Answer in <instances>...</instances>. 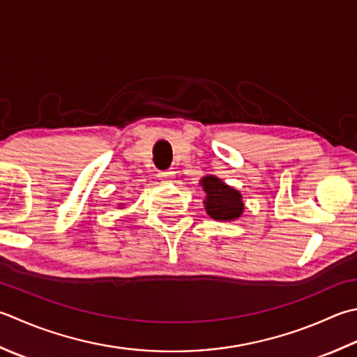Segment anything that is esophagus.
<instances>
[{"label": "esophagus", "instance_id": "34e87169", "mask_svg": "<svg viewBox=\"0 0 357 357\" xmlns=\"http://www.w3.org/2000/svg\"><path fill=\"white\" fill-rule=\"evenodd\" d=\"M173 174H174V172H172V170H162V172H159V178L162 179L164 183H167V181H170L173 178Z\"/></svg>", "mask_w": 357, "mask_h": 357}]
</instances>
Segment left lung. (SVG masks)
Segmentation results:
<instances>
[{"label": "left lung", "instance_id": "1", "mask_svg": "<svg viewBox=\"0 0 357 357\" xmlns=\"http://www.w3.org/2000/svg\"><path fill=\"white\" fill-rule=\"evenodd\" d=\"M201 184L207 195L204 201L206 211L213 220L230 221L240 218L244 208L240 192L226 185L221 179L215 176L202 178Z\"/></svg>", "mask_w": 357, "mask_h": 357}]
</instances>
